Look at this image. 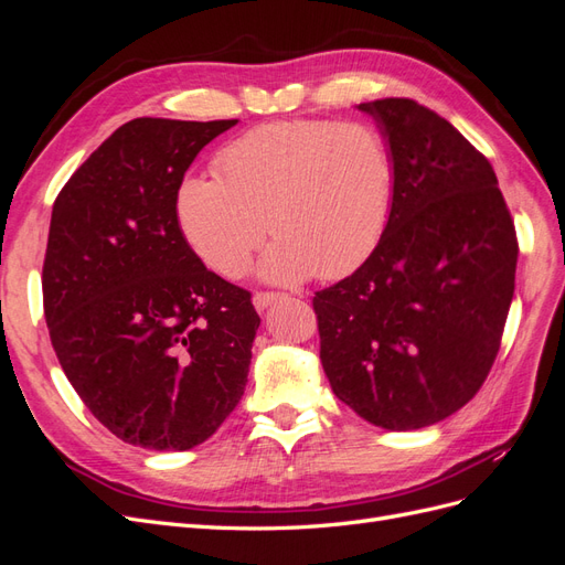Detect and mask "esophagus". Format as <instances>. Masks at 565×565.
Here are the masks:
<instances>
[{"label": "esophagus", "instance_id": "esophagus-1", "mask_svg": "<svg viewBox=\"0 0 565 565\" xmlns=\"http://www.w3.org/2000/svg\"><path fill=\"white\" fill-rule=\"evenodd\" d=\"M278 299H282V295L280 292H256L254 297H252V303H254V309L256 311H266L270 303H276Z\"/></svg>", "mask_w": 565, "mask_h": 565}]
</instances>
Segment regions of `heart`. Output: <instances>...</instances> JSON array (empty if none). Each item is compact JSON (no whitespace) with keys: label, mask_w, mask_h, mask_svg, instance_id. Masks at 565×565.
Segmentation results:
<instances>
[{"label":"heart","mask_w":565,"mask_h":565,"mask_svg":"<svg viewBox=\"0 0 565 565\" xmlns=\"http://www.w3.org/2000/svg\"><path fill=\"white\" fill-rule=\"evenodd\" d=\"M218 179L185 177L177 218L212 270L235 278L270 233V282L344 278L377 249L393 202L391 148L361 122L280 119L237 136L216 156Z\"/></svg>","instance_id":"1"}]
</instances>
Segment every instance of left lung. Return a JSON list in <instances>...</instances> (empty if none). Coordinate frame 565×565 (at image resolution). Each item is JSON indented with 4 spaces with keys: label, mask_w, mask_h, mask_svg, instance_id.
I'll list each match as a JSON object with an SVG mask.
<instances>
[{
    "label": "left lung",
    "mask_w": 565,
    "mask_h": 565,
    "mask_svg": "<svg viewBox=\"0 0 565 565\" xmlns=\"http://www.w3.org/2000/svg\"><path fill=\"white\" fill-rule=\"evenodd\" d=\"M391 148L396 183L382 241L316 292L320 363L339 401L374 426L450 417L500 351L519 243L490 162L413 98L361 104Z\"/></svg>",
    "instance_id": "8db88e82"
}]
</instances>
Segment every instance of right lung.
Here are the masks:
<instances>
[{
  "label": "right lung",
  "mask_w": 565,
  "mask_h": 565,
  "mask_svg": "<svg viewBox=\"0 0 565 565\" xmlns=\"http://www.w3.org/2000/svg\"><path fill=\"white\" fill-rule=\"evenodd\" d=\"M237 119L136 117L54 202L42 268L58 363L129 446L191 450L241 403L262 318L247 289L185 243L177 193L198 152Z\"/></svg>",
  "instance_id": "1"
}]
</instances>
